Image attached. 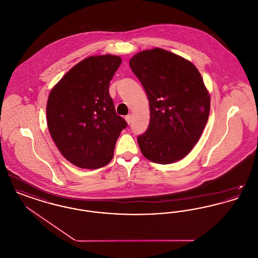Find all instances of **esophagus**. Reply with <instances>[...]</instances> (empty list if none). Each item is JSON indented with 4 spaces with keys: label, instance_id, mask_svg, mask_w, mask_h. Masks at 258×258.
<instances>
[{
    "label": "esophagus",
    "instance_id": "34e87169",
    "mask_svg": "<svg viewBox=\"0 0 258 258\" xmlns=\"http://www.w3.org/2000/svg\"><path fill=\"white\" fill-rule=\"evenodd\" d=\"M125 121H126V123H128V124L132 123V115L131 114L125 116Z\"/></svg>",
    "mask_w": 258,
    "mask_h": 258
}]
</instances>
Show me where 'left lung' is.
Returning <instances> with one entry per match:
<instances>
[{"instance_id":"obj_1","label":"left lung","mask_w":258,"mask_h":258,"mask_svg":"<svg viewBox=\"0 0 258 258\" xmlns=\"http://www.w3.org/2000/svg\"><path fill=\"white\" fill-rule=\"evenodd\" d=\"M130 67L150 105L147 132L137 138L141 153L160 164L184 159L208 121L211 99L201 74L191 61L159 47L138 52Z\"/></svg>"}]
</instances>
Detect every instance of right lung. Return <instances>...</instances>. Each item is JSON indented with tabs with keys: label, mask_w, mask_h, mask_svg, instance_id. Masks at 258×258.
<instances>
[{
	"label": "right lung",
	"mask_w": 258,
	"mask_h": 258,
	"mask_svg": "<svg viewBox=\"0 0 258 258\" xmlns=\"http://www.w3.org/2000/svg\"><path fill=\"white\" fill-rule=\"evenodd\" d=\"M122 62L115 55L90 56L52 88L46 105L50 135L61 156L80 168L110 162L126 123L116 114L109 84Z\"/></svg>",
	"instance_id": "1"
}]
</instances>
